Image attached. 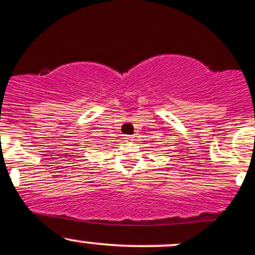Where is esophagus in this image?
I'll return each mask as SVG.
<instances>
[{"label":"esophagus","instance_id":"34e87169","mask_svg":"<svg viewBox=\"0 0 255 255\" xmlns=\"http://www.w3.org/2000/svg\"><path fill=\"white\" fill-rule=\"evenodd\" d=\"M125 140L127 141V143H132V141L134 140V136H133V135H125Z\"/></svg>","mask_w":255,"mask_h":255}]
</instances>
